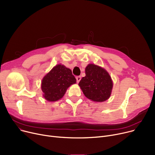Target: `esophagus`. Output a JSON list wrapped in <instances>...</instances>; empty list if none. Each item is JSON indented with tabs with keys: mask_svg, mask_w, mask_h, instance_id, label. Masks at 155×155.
I'll return each instance as SVG.
<instances>
[{
	"mask_svg": "<svg viewBox=\"0 0 155 155\" xmlns=\"http://www.w3.org/2000/svg\"><path fill=\"white\" fill-rule=\"evenodd\" d=\"M76 80H77V82L78 83L80 81V80H81V77L80 76H77L76 77Z\"/></svg>",
	"mask_w": 155,
	"mask_h": 155,
	"instance_id": "obj_1",
	"label": "esophagus"
}]
</instances>
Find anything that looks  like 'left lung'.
<instances>
[{
  "instance_id": "left-lung-1",
  "label": "left lung",
  "mask_w": 155,
  "mask_h": 155,
  "mask_svg": "<svg viewBox=\"0 0 155 155\" xmlns=\"http://www.w3.org/2000/svg\"><path fill=\"white\" fill-rule=\"evenodd\" d=\"M85 96L94 102H104L111 94L113 83L109 73L94 64L85 68V77L78 84Z\"/></svg>"
}]
</instances>
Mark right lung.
Listing matches in <instances>:
<instances>
[{
	"instance_id": "add662e5",
	"label": "right lung",
	"mask_w": 155,
	"mask_h": 155,
	"mask_svg": "<svg viewBox=\"0 0 155 155\" xmlns=\"http://www.w3.org/2000/svg\"><path fill=\"white\" fill-rule=\"evenodd\" d=\"M76 83V78L71 70L59 64L43 77L41 90L45 99L49 102H54L61 99L67 88Z\"/></svg>"
}]
</instances>
